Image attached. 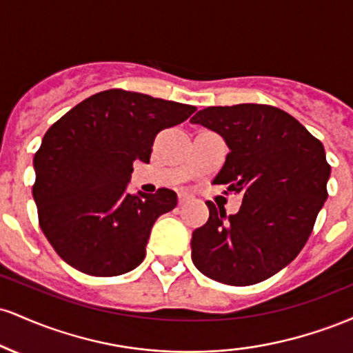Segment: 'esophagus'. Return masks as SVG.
<instances>
[{
  "label": "esophagus",
  "instance_id": "1",
  "mask_svg": "<svg viewBox=\"0 0 353 353\" xmlns=\"http://www.w3.org/2000/svg\"><path fill=\"white\" fill-rule=\"evenodd\" d=\"M192 199H194V197L188 192H179V196H177V202H179V205L188 204V202H190Z\"/></svg>",
  "mask_w": 353,
  "mask_h": 353
}]
</instances>
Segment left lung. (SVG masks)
<instances>
[{"label": "left lung", "mask_w": 353, "mask_h": 353, "mask_svg": "<svg viewBox=\"0 0 353 353\" xmlns=\"http://www.w3.org/2000/svg\"><path fill=\"white\" fill-rule=\"evenodd\" d=\"M190 123L224 137L230 152L214 184L242 194L241 209L229 217L205 202L209 221L190 241L194 265L228 285L272 277L303 249L329 196L325 149L295 117L269 104L210 106Z\"/></svg>", "instance_id": "8db88e82"}]
</instances>
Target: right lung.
<instances>
[{
    "mask_svg": "<svg viewBox=\"0 0 353 353\" xmlns=\"http://www.w3.org/2000/svg\"><path fill=\"white\" fill-rule=\"evenodd\" d=\"M196 106L108 89L84 99L46 131L34 154L39 228L66 264L94 277L136 269L171 189L129 194L134 161L149 163L154 137L184 123Z\"/></svg>",
    "mask_w": 353,
    "mask_h": 353,
    "instance_id": "obj_1",
    "label": "right lung"
}]
</instances>
